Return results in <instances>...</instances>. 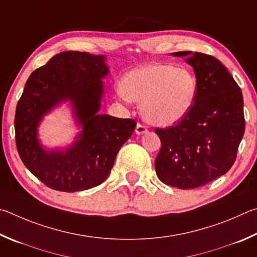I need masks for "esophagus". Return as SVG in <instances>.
Masks as SVG:
<instances>
[{
    "label": "esophagus",
    "instance_id": "esophagus-1",
    "mask_svg": "<svg viewBox=\"0 0 257 257\" xmlns=\"http://www.w3.org/2000/svg\"><path fill=\"white\" fill-rule=\"evenodd\" d=\"M146 132H148V128L146 127V126L143 125V124L138 123L137 124V127H136V133L140 136V134H143V133H146Z\"/></svg>",
    "mask_w": 257,
    "mask_h": 257
}]
</instances>
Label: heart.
I'll return each instance as SVG.
<instances>
[{
	"mask_svg": "<svg viewBox=\"0 0 257 257\" xmlns=\"http://www.w3.org/2000/svg\"><path fill=\"white\" fill-rule=\"evenodd\" d=\"M197 80L188 69L155 63L125 76L121 98L141 102V112L151 124L166 126L181 120L194 103Z\"/></svg>",
	"mask_w": 257,
	"mask_h": 257,
	"instance_id": "1",
	"label": "heart"
}]
</instances>
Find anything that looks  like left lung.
Wrapping results in <instances>:
<instances>
[{"label": "left lung", "instance_id": "obj_1", "mask_svg": "<svg viewBox=\"0 0 257 257\" xmlns=\"http://www.w3.org/2000/svg\"><path fill=\"white\" fill-rule=\"evenodd\" d=\"M194 69L197 91L191 110L165 128H155L161 148L155 166L167 185L190 190L226 174L235 163L245 132L239 85L217 58L199 52H177Z\"/></svg>", "mask_w": 257, "mask_h": 257}]
</instances>
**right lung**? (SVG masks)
I'll return each instance as SVG.
<instances>
[{"mask_svg": "<svg viewBox=\"0 0 257 257\" xmlns=\"http://www.w3.org/2000/svg\"><path fill=\"white\" fill-rule=\"evenodd\" d=\"M108 72L105 56L67 51L53 56L27 80L15 117L17 149L29 172L49 188L78 192L100 185L132 136L134 119L98 114L101 79ZM66 100L74 106L83 132L69 150L48 153L37 139L39 121Z\"/></svg>", "mask_w": 257, "mask_h": 257, "instance_id": "right-lung-1", "label": "right lung"}]
</instances>
